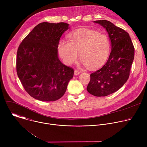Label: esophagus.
Here are the masks:
<instances>
[{
	"mask_svg": "<svg viewBox=\"0 0 147 147\" xmlns=\"http://www.w3.org/2000/svg\"><path fill=\"white\" fill-rule=\"evenodd\" d=\"M80 72L78 70H74V75L75 76H78L80 74Z\"/></svg>",
	"mask_w": 147,
	"mask_h": 147,
	"instance_id": "1",
	"label": "esophagus"
}]
</instances>
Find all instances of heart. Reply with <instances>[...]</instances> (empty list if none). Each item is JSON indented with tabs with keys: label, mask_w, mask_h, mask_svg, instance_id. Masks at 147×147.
<instances>
[{
	"label": "heart",
	"mask_w": 147,
	"mask_h": 147,
	"mask_svg": "<svg viewBox=\"0 0 147 147\" xmlns=\"http://www.w3.org/2000/svg\"><path fill=\"white\" fill-rule=\"evenodd\" d=\"M68 41L62 40L58 52L67 65L76 63L79 57L84 65L94 70L107 60L110 51V42L104 34L89 30L75 31L68 35Z\"/></svg>",
	"instance_id": "b5f03b06"
}]
</instances>
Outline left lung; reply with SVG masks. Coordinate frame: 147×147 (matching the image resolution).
Returning a JSON list of instances; mask_svg holds the SVG:
<instances>
[{
	"label": "left lung",
	"mask_w": 147,
	"mask_h": 147,
	"mask_svg": "<svg viewBox=\"0 0 147 147\" xmlns=\"http://www.w3.org/2000/svg\"><path fill=\"white\" fill-rule=\"evenodd\" d=\"M106 29L112 49L104 66L90 75L88 92L96 96H105L119 90L129 77L134 58V47L128 32L109 21L94 22Z\"/></svg>",
	"instance_id": "left-lung-1"
}]
</instances>
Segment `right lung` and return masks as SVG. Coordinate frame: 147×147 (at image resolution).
I'll list each match as a JSON object with an SVG mask.
<instances>
[{
    "label": "right lung",
    "instance_id": "obj_1",
    "mask_svg": "<svg viewBox=\"0 0 147 147\" xmlns=\"http://www.w3.org/2000/svg\"><path fill=\"white\" fill-rule=\"evenodd\" d=\"M66 23H41L22 40L17 52V76L27 93L41 101H55L63 96L73 69L60 61L57 48Z\"/></svg>",
    "mask_w": 147,
    "mask_h": 147
}]
</instances>
